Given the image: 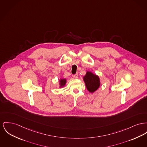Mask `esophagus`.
<instances>
[{
	"label": "esophagus",
	"mask_w": 147,
	"mask_h": 147,
	"mask_svg": "<svg viewBox=\"0 0 147 147\" xmlns=\"http://www.w3.org/2000/svg\"><path fill=\"white\" fill-rule=\"evenodd\" d=\"M73 77L75 78H78V73H76V74H74V76H73Z\"/></svg>",
	"instance_id": "obj_1"
}]
</instances>
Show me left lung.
<instances>
[{
    "label": "left lung",
    "instance_id": "left-lung-1",
    "mask_svg": "<svg viewBox=\"0 0 147 147\" xmlns=\"http://www.w3.org/2000/svg\"><path fill=\"white\" fill-rule=\"evenodd\" d=\"M88 90L90 93H94L100 86V79L98 76L90 71H87L83 77Z\"/></svg>",
    "mask_w": 147,
    "mask_h": 147
}]
</instances>
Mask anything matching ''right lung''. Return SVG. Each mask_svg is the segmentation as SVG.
<instances>
[{"label": "right lung", "instance_id": "right-lung-1", "mask_svg": "<svg viewBox=\"0 0 147 147\" xmlns=\"http://www.w3.org/2000/svg\"><path fill=\"white\" fill-rule=\"evenodd\" d=\"M67 82V80L65 79H61L59 80V85H60V88L63 87L65 85Z\"/></svg>", "mask_w": 147, "mask_h": 147}]
</instances>
